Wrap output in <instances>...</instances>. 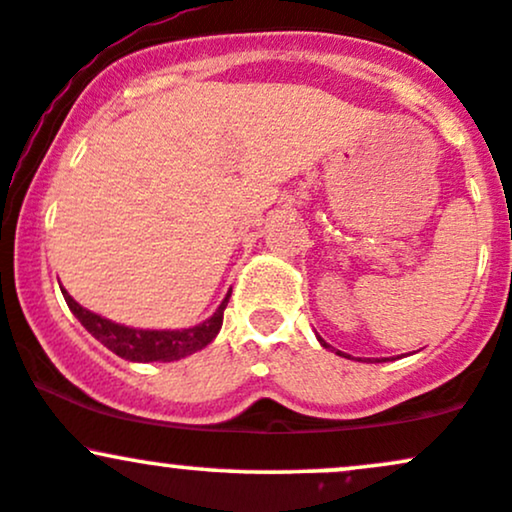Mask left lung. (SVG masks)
Here are the masks:
<instances>
[{
    "label": "left lung",
    "mask_w": 512,
    "mask_h": 512,
    "mask_svg": "<svg viewBox=\"0 0 512 512\" xmlns=\"http://www.w3.org/2000/svg\"><path fill=\"white\" fill-rule=\"evenodd\" d=\"M317 339H320V344H322V346H325V349H330V344H327V342H325V339H322V337H317ZM337 354H339V351H337ZM339 356H344V354H339ZM383 361H387V358H383Z\"/></svg>",
    "instance_id": "8db88e82"
}]
</instances>
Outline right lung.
Here are the masks:
<instances>
[{"label": "right lung", "mask_w": 512, "mask_h": 512, "mask_svg": "<svg viewBox=\"0 0 512 512\" xmlns=\"http://www.w3.org/2000/svg\"><path fill=\"white\" fill-rule=\"evenodd\" d=\"M62 296L64 301H67L69 310L76 315V320H79L98 342L108 346L113 354L127 358V361L139 363H170L180 361V358L195 354V351L211 344V339L219 334L223 325V310H226L231 293L223 298L219 308H216V313L211 315L209 320H204L202 325L190 327V330H134V327L117 325L113 320H105V317L81 308V305L64 289Z\"/></svg>", "instance_id": "right-lung-1"}]
</instances>
